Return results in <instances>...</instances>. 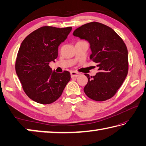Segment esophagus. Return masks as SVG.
<instances>
[{
    "label": "esophagus",
    "instance_id": "1",
    "mask_svg": "<svg viewBox=\"0 0 146 146\" xmlns=\"http://www.w3.org/2000/svg\"><path fill=\"white\" fill-rule=\"evenodd\" d=\"M70 74H71V77H76V76H78L80 75V73L76 72V71H71Z\"/></svg>",
    "mask_w": 146,
    "mask_h": 146
}]
</instances>
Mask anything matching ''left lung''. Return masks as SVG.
Here are the masks:
<instances>
[{
    "label": "left lung",
    "instance_id": "obj_1",
    "mask_svg": "<svg viewBox=\"0 0 146 146\" xmlns=\"http://www.w3.org/2000/svg\"><path fill=\"white\" fill-rule=\"evenodd\" d=\"M73 35L89 42L92 52L90 59L98 68L95 76L85 74L88 82L84 93L96 101L110 99L127 75L128 52L125 43L112 28L97 22L84 24Z\"/></svg>",
    "mask_w": 146,
    "mask_h": 146
}]
</instances>
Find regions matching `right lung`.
Here are the masks:
<instances>
[{"instance_id":"add662e5","label":"right lung","mask_w":146,"mask_h":146,"mask_svg":"<svg viewBox=\"0 0 146 146\" xmlns=\"http://www.w3.org/2000/svg\"><path fill=\"white\" fill-rule=\"evenodd\" d=\"M72 28L43 26L28 35L21 43L15 70L24 92L35 102L49 104L60 97L71 79L68 71L56 73L49 67L58 56V48Z\"/></svg>"}]
</instances>
